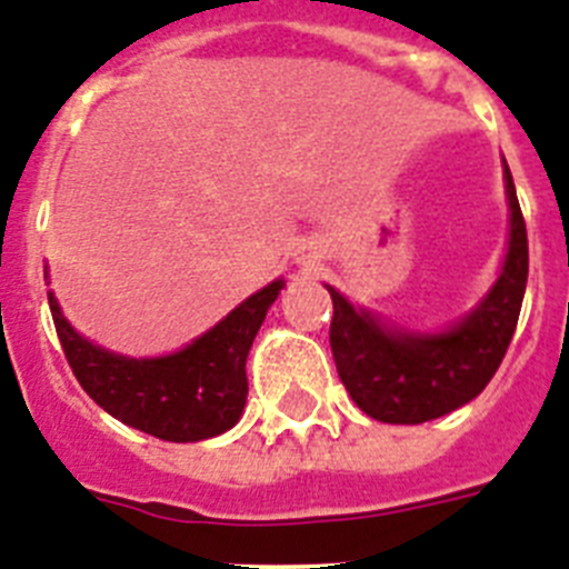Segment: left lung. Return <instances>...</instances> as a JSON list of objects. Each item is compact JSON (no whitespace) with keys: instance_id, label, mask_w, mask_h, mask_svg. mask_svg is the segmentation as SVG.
I'll return each mask as SVG.
<instances>
[{"instance_id":"8db88e82","label":"left lung","mask_w":569,"mask_h":569,"mask_svg":"<svg viewBox=\"0 0 569 569\" xmlns=\"http://www.w3.org/2000/svg\"><path fill=\"white\" fill-rule=\"evenodd\" d=\"M509 250L501 279L469 319L437 337L391 333L331 290V351L339 380L359 409L380 423H426L460 409L487 388L521 313L529 273L527 224L509 167Z\"/></svg>"}]
</instances>
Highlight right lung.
I'll return each mask as SVG.
<instances>
[{"label":"right lung","mask_w":569,"mask_h":569,"mask_svg":"<svg viewBox=\"0 0 569 569\" xmlns=\"http://www.w3.org/2000/svg\"><path fill=\"white\" fill-rule=\"evenodd\" d=\"M281 281L238 305L230 317L160 359H126L74 333L48 293L62 353L82 391L120 423L169 443H192L232 429L247 402V353Z\"/></svg>","instance_id":"right-lung-1"}]
</instances>
